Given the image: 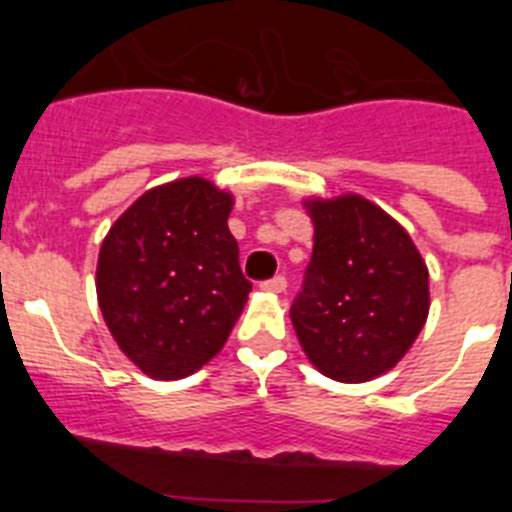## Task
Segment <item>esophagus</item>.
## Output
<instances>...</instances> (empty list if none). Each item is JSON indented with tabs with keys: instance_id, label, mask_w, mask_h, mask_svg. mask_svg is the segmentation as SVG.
<instances>
[{
	"instance_id": "obj_1",
	"label": "esophagus",
	"mask_w": 512,
	"mask_h": 512,
	"mask_svg": "<svg viewBox=\"0 0 512 512\" xmlns=\"http://www.w3.org/2000/svg\"><path fill=\"white\" fill-rule=\"evenodd\" d=\"M261 289H264V292H271V295H282L284 289H287V279L274 277V279H269V282L261 284Z\"/></svg>"
}]
</instances>
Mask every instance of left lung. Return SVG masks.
Wrapping results in <instances>:
<instances>
[{
	"mask_svg": "<svg viewBox=\"0 0 512 512\" xmlns=\"http://www.w3.org/2000/svg\"><path fill=\"white\" fill-rule=\"evenodd\" d=\"M312 259L289 318L310 364L336 382L382 377L431 310L428 266L408 230L361 194L302 200Z\"/></svg>",
	"mask_w": 512,
	"mask_h": 512,
	"instance_id": "1",
	"label": "left lung"
}]
</instances>
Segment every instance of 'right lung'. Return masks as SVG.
Here are the masks:
<instances>
[{"instance_id":"1","label":"right lung","mask_w":512,"mask_h":512,"mask_svg":"<svg viewBox=\"0 0 512 512\" xmlns=\"http://www.w3.org/2000/svg\"><path fill=\"white\" fill-rule=\"evenodd\" d=\"M235 197L202 176L140 194L104 235L97 302L120 351L153 379L194 374L225 346L251 282L228 230Z\"/></svg>"}]
</instances>
